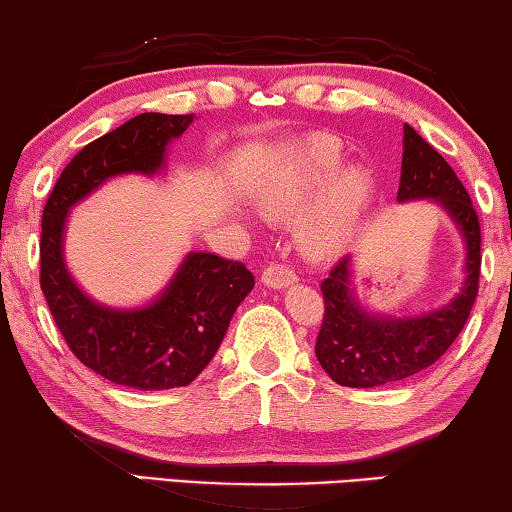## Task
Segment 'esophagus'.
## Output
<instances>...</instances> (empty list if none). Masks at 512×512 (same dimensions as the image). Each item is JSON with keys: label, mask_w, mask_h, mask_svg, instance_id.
I'll list each match as a JSON object with an SVG mask.
<instances>
[{"label": "esophagus", "mask_w": 512, "mask_h": 512, "mask_svg": "<svg viewBox=\"0 0 512 512\" xmlns=\"http://www.w3.org/2000/svg\"><path fill=\"white\" fill-rule=\"evenodd\" d=\"M295 281H297V274L292 272L288 265L272 263V265H267L265 270H263V283H265L267 288L281 290V288L292 286V283H295Z\"/></svg>", "instance_id": "1"}]
</instances>
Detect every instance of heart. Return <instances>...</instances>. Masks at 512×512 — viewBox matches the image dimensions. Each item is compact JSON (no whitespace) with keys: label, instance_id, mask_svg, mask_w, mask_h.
Masks as SVG:
<instances>
[{"label":"heart","instance_id":"obj_1","mask_svg":"<svg viewBox=\"0 0 512 512\" xmlns=\"http://www.w3.org/2000/svg\"><path fill=\"white\" fill-rule=\"evenodd\" d=\"M342 158V145L331 136H313L299 142L258 188L256 201L261 211L274 220L299 213L340 170ZM370 197L372 177L365 167H347L340 172L299 215L297 238L301 249L313 258L340 254L356 233Z\"/></svg>","mask_w":512,"mask_h":512}]
</instances>
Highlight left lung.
Masks as SVG:
<instances>
[{
	"label": "left lung",
	"mask_w": 512,
	"mask_h": 512,
	"mask_svg": "<svg viewBox=\"0 0 512 512\" xmlns=\"http://www.w3.org/2000/svg\"><path fill=\"white\" fill-rule=\"evenodd\" d=\"M397 199H431L445 208L465 240V281L458 295L438 311L413 317L376 315L356 299L351 256L340 258L322 281L324 320L315 356L322 370L347 388H376L426 370L454 345L479 295V215L451 165L410 124H404Z\"/></svg>",
	"instance_id": "8db88e82"
}]
</instances>
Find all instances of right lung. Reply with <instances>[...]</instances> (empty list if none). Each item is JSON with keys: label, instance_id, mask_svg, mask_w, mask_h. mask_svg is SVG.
<instances>
[{"label": "right lung", "instance_id": "1", "mask_svg": "<svg viewBox=\"0 0 512 512\" xmlns=\"http://www.w3.org/2000/svg\"><path fill=\"white\" fill-rule=\"evenodd\" d=\"M195 115L142 113L92 140L67 163L49 195L40 233V288L67 347L92 372L136 390H170L197 379L220 349L254 274L238 261L190 251L152 304L108 308L90 299L67 272V213L120 174L154 177L167 145Z\"/></svg>", "mask_w": 512, "mask_h": 512}]
</instances>
